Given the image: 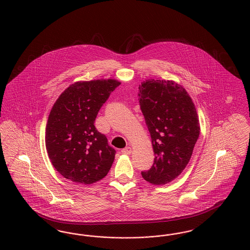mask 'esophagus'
<instances>
[{
    "label": "esophagus",
    "instance_id": "obj_1",
    "mask_svg": "<svg viewBox=\"0 0 250 250\" xmlns=\"http://www.w3.org/2000/svg\"><path fill=\"white\" fill-rule=\"evenodd\" d=\"M121 152H122L124 155H130L131 152H132V149H131L130 147H125V148H124Z\"/></svg>",
    "mask_w": 250,
    "mask_h": 250
}]
</instances>
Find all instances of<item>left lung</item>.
<instances>
[{"label": "left lung", "mask_w": 250, "mask_h": 250, "mask_svg": "<svg viewBox=\"0 0 250 250\" xmlns=\"http://www.w3.org/2000/svg\"><path fill=\"white\" fill-rule=\"evenodd\" d=\"M139 100L151 134L155 160L143 171L153 185H166L177 178L188 164L200 135L199 116L187 90L173 81H143Z\"/></svg>", "instance_id": "obj_1"}]
</instances>
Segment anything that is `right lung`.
<instances>
[{
  "label": "right lung",
  "instance_id": "obj_1",
  "mask_svg": "<svg viewBox=\"0 0 250 250\" xmlns=\"http://www.w3.org/2000/svg\"><path fill=\"white\" fill-rule=\"evenodd\" d=\"M120 84L114 79L74 83L51 107L46 148L52 165L64 178L91 185L109 171L116 152L94 123L100 107Z\"/></svg>",
  "mask_w": 250,
  "mask_h": 250
}]
</instances>
